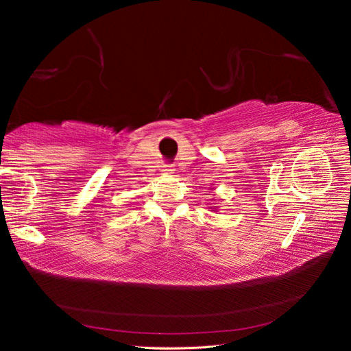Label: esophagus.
Wrapping results in <instances>:
<instances>
[{"label":"esophagus","instance_id":"1","mask_svg":"<svg viewBox=\"0 0 351 351\" xmlns=\"http://www.w3.org/2000/svg\"><path fill=\"white\" fill-rule=\"evenodd\" d=\"M162 171H164L165 175H171V173H173V171H175V169L170 167V165H165V167L162 169Z\"/></svg>","mask_w":351,"mask_h":351}]
</instances>
